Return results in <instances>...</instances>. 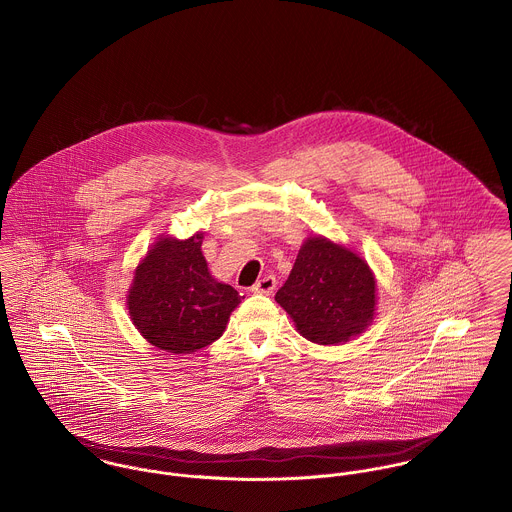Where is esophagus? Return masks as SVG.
Segmentation results:
<instances>
[{
    "instance_id": "esophagus-1",
    "label": "esophagus",
    "mask_w": 512,
    "mask_h": 512,
    "mask_svg": "<svg viewBox=\"0 0 512 512\" xmlns=\"http://www.w3.org/2000/svg\"><path fill=\"white\" fill-rule=\"evenodd\" d=\"M276 278L274 276H264L262 279H258L254 285H252V291L254 293H262V295H272L274 289H276Z\"/></svg>"
}]
</instances>
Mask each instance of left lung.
Segmentation results:
<instances>
[{"mask_svg": "<svg viewBox=\"0 0 512 512\" xmlns=\"http://www.w3.org/2000/svg\"><path fill=\"white\" fill-rule=\"evenodd\" d=\"M276 301L307 340L338 344L372 323L375 281L360 256L317 236L301 246Z\"/></svg>", "mask_w": 512, "mask_h": 512, "instance_id": "obj_1", "label": "left lung"}]
</instances>
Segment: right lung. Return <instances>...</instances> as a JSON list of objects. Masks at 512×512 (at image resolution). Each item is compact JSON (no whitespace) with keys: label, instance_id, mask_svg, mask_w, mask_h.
<instances>
[{"label":"right lung","instance_id":"right-lung-1","mask_svg":"<svg viewBox=\"0 0 512 512\" xmlns=\"http://www.w3.org/2000/svg\"><path fill=\"white\" fill-rule=\"evenodd\" d=\"M201 238H160L140 262L129 291V313L140 334L172 354L215 342L242 299L234 287L211 278Z\"/></svg>","mask_w":512,"mask_h":512}]
</instances>
